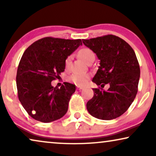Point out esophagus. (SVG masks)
<instances>
[{"instance_id": "34e87169", "label": "esophagus", "mask_w": 156, "mask_h": 156, "mask_svg": "<svg viewBox=\"0 0 156 156\" xmlns=\"http://www.w3.org/2000/svg\"><path fill=\"white\" fill-rule=\"evenodd\" d=\"M76 89H77L78 90H81V89H83V87H82V86H76Z\"/></svg>"}]
</instances>
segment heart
I'll list each match as a JSON object with an SVG mask.
<instances>
[{
	"mask_svg": "<svg viewBox=\"0 0 156 156\" xmlns=\"http://www.w3.org/2000/svg\"><path fill=\"white\" fill-rule=\"evenodd\" d=\"M78 54L80 58H82L86 62H88L91 57H94V54L93 51L87 48L81 49L79 51ZM70 61H71V56H68L66 58L65 62V66L66 69L69 68ZM89 78H90V75L87 73H74L68 78V80L70 82H72L76 85H78V86H83V85L86 84L88 82Z\"/></svg>",
	"mask_w": 156,
	"mask_h": 156,
	"instance_id": "b5f03b06",
	"label": "heart"
}]
</instances>
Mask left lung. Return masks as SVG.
<instances>
[{"label":"left lung","mask_w":156,"mask_h":156,"mask_svg":"<svg viewBox=\"0 0 156 156\" xmlns=\"http://www.w3.org/2000/svg\"><path fill=\"white\" fill-rule=\"evenodd\" d=\"M82 42L100 60L92 82L101 87L110 85L107 91L93 89L94 97L87 102V111L101 120L118 118L126 112L138 92L140 67L135 52L125 40L113 35Z\"/></svg>","instance_id":"8db88e82"}]
</instances>
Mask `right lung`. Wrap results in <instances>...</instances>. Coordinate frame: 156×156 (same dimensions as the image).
Segmentation results:
<instances>
[{
	"mask_svg": "<svg viewBox=\"0 0 156 156\" xmlns=\"http://www.w3.org/2000/svg\"><path fill=\"white\" fill-rule=\"evenodd\" d=\"M82 44L80 39L47 37L34 42L23 53L17 71V89L21 104L32 118L49 123L67 113L75 85L65 82L58 88L51 82L65 71L66 58Z\"/></svg>",
	"mask_w": 156,
	"mask_h": 156,
	"instance_id": "right-lung-1",
	"label": "right lung"
}]
</instances>
